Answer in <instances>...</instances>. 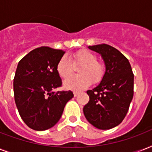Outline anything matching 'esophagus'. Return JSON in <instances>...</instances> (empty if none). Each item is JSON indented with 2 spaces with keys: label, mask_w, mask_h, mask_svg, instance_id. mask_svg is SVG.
Instances as JSON below:
<instances>
[{
  "label": "esophagus",
  "mask_w": 152,
  "mask_h": 152,
  "mask_svg": "<svg viewBox=\"0 0 152 152\" xmlns=\"http://www.w3.org/2000/svg\"><path fill=\"white\" fill-rule=\"evenodd\" d=\"M79 93H80V91H74L73 92V94H74V96H75V97H76V96H77V95H79Z\"/></svg>",
  "instance_id": "34e87169"
}]
</instances>
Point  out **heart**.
Instances as JSON below:
<instances>
[{
    "mask_svg": "<svg viewBox=\"0 0 152 152\" xmlns=\"http://www.w3.org/2000/svg\"><path fill=\"white\" fill-rule=\"evenodd\" d=\"M74 66L80 65L79 76L72 77L64 82V87L69 90H81L94 83H99L105 74L103 64L97 61V57L88 50H80L69 57ZM67 56L59 60L57 64V72L60 77L66 79L73 72V66Z\"/></svg>",
    "mask_w": 152,
    "mask_h": 152,
    "instance_id": "1",
    "label": "heart"
}]
</instances>
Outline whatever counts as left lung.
I'll use <instances>...</instances> for the list:
<instances>
[{
  "label": "left lung",
  "instance_id": "left-lung-1",
  "mask_svg": "<svg viewBox=\"0 0 152 152\" xmlns=\"http://www.w3.org/2000/svg\"><path fill=\"white\" fill-rule=\"evenodd\" d=\"M103 59L106 71L97 87L87 91L90 100L83 107L88 122L97 129H110L126 116L133 97L134 76L129 60L107 44L88 46Z\"/></svg>",
  "mask_w": 152,
  "mask_h": 152
}]
</instances>
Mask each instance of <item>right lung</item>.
Listing matches in <instances>:
<instances>
[{
	"label": "right lung",
	"mask_w": 152,
	"mask_h": 152,
	"mask_svg": "<svg viewBox=\"0 0 152 152\" xmlns=\"http://www.w3.org/2000/svg\"><path fill=\"white\" fill-rule=\"evenodd\" d=\"M64 51L41 46L28 53L18 63L13 90L20 117L37 131L50 129L58 122L71 91H54L61 86L57 64Z\"/></svg>",
	"instance_id": "add662e5"
}]
</instances>
